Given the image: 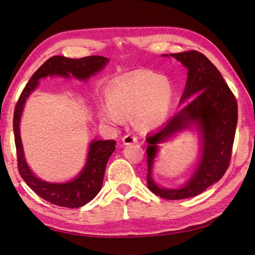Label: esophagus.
<instances>
[{
  "instance_id": "1",
  "label": "esophagus",
  "mask_w": 255,
  "mask_h": 255,
  "mask_svg": "<svg viewBox=\"0 0 255 255\" xmlns=\"http://www.w3.org/2000/svg\"><path fill=\"white\" fill-rule=\"evenodd\" d=\"M136 142H138V138L132 134H126V135H124V138H123V143L125 145L132 144V143H136Z\"/></svg>"
}]
</instances>
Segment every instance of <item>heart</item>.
<instances>
[{
    "label": "heart",
    "mask_w": 255,
    "mask_h": 255,
    "mask_svg": "<svg viewBox=\"0 0 255 255\" xmlns=\"http://www.w3.org/2000/svg\"><path fill=\"white\" fill-rule=\"evenodd\" d=\"M107 97L110 106L101 107V121L120 125L123 116H132L135 128L148 131L167 120L173 99V85L166 75L135 70L111 84Z\"/></svg>",
    "instance_id": "heart-1"
}]
</instances>
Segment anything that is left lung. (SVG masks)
<instances>
[{"label":"left lung","instance_id":"8db88e82","mask_svg":"<svg viewBox=\"0 0 255 255\" xmlns=\"http://www.w3.org/2000/svg\"><path fill=\"white\" fill-rule=\"evenodd\" d=\"M187 69V81L180 103L186 102L164 127L146 135L147 186L161 198L178 200L197 196L218 182L226 172L232 157L238 108L232 90L220 71L197 50L170 54ZM164 57H169L164 55ZM195 128L201 135L199 165L192 177L179 189L160 188L151 178L158 144L175 133Z\"/></svg>","mask_w":255,"mask_h":255}]
</instances>
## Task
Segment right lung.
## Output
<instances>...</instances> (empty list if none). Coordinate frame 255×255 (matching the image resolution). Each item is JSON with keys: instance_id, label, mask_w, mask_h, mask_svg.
<instances>
[{"instance_id": "obj_1", "label": "right lung", "mask_w": 255, "mask_h": 255, "mask_svg": "<svg viewBox=\"0 0 255 255\" xmlns=\"http://www.w3.org/2000/svg\"><path fill=\"white\" fill-rule=\"evenodd\" d=\"M109 58L102 56L84 57L71 59L63 56H54L45 61L35 73L19 97L14 112V134L17 149L18 171L23 181L40 197L59 207L78 208L88 204L100 192L107 162L115 149V140H93L89 144L86 164L76 177L64 183H50L37 178L31 171L24 158L20 138V119L25 101L38 86V81L47 76L75 77L86 82L91 76L104 69Z\"/></svg>"}]
</instances>
